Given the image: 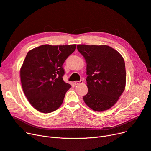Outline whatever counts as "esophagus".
<instances>
[{"label": "esophagus", "mask_w": 151, "mask_h": 151, "mask_svg": "<svg viewBox=\"0 0 151 151\" xmlns=\"http://www.w3.org/2000/svg\"><path fill=\"white\" fill-rule=\"evenodd\" d=\"M83 83V80H81L79 81H76V82H74V84H75L76 86L78 85V84H79V83Z\"/></svg>", "instance_id": "34e87169"}]
</instances>
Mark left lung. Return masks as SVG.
Wrapping results in <instances>:
<instances>
[{"label": "left lung", "instance_id": "1", "mask_svg": "<svg viewBox=\"0 0 151 151\" xmlns=\"http://www.w3.org/2000/svg\"><path fill=\"white\" fill-rule=\"evenodd\" d=\"M87 63L88 93L83 101L91 109L103 111L112 107L124 90L126 74L123 58L106 45H79Z\"/></svg>", "mask_w": 151, "mask_h": 151}]
</instances>
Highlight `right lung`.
Returning a JSON list of instances; mask_svg holds the SVG:
<instances>
[{
	"label": "right lung",
	"instance_id": "obj_1",
	"mask_svg": "<svg viewBox=\"0 0 151 151\" xmlns=\"http://www.w3.org/2000/svg\"><path fill=\"white\" fill-rule=\"evenodd\" d=\"M76 45H41L30 50L20 69L22 86L28 101L44 113L56 110L71 87L63 81V65Z\"/></svg>",
	"mask_w": 151,
	"mask_h": 151
}]
</instances>
